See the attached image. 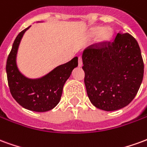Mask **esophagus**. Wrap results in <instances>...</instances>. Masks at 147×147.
Wrapping results in <instances>:
<instances>
[{
    "instance_id": "1",
    "label": "esophagus",
    "mask_w": 147,
    "mask_h": 147,
    "mask_svg": "<svg viewBox=\"0 0 147 147\" xmlns=\"http://www.w3.org/2000/svg\"><path fill=\"white\" fill-rule=\"evenodd\" d=\"M83 66V61H82V57H79V67H82Z\"/></svg>"
}]
</instances>
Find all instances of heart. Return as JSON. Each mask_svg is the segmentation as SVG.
I'll list each match as a JSON object with an SVG mask.
<instances>
[{"label":"heart","mask_w":147,"mask_h":147,"mask_svg":"<svg viewBox=\"0 0 147 147\" xmlns=\"http://www.w3.org/2000/svg\"><path fill=\"white\" fill-rule=\"evenodd\" d=\"M88 35L90 38L97 37V42L100 44H104L109 42L112 39L113 31L108 27L103 28L101 27H94L89 30Z\"/></svg>","instance_id":"1"}]
</instances>
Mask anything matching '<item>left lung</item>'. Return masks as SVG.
<instances>
[{
  "label": "left lung",
  "instance_id": "8db88e82",
  "mask_svg": "<svg viewBox=\"0 0 147 147\" xmlns=\"http://www.w3.org/2000/svg\"><path fill=\"white\" fill-rule=\"evenodd\" d=\"M84 83L96 108L115 111L132 101L142 83L144 64L135 38L119 32L113 42L83 52Z\"/></svg>",
  "mask_w": 147,
  "mask_h": 147
}]
</instances>
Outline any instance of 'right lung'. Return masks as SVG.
<instances>
[{
  "mask_svg": "<svg viewBox=\"0 0 147 147\" xmlns=\"http://www.w3.org/2000/svg\"><path fill=\"white\" fill-rule=\"evenodd\" d=\"M30 27L18 34L8 55L6 64L8 86L12 97L22 107L34 112H46L60 102L64 83L78 66V57L59 65L40 78L31 79L24 76L18 67L16 57L22 38Z\"/></svg>",
  "mask_w": 147,
  "mask_h": 147,
  "instance_id": "1",
  "label": "right lung"
}]
</instances>
